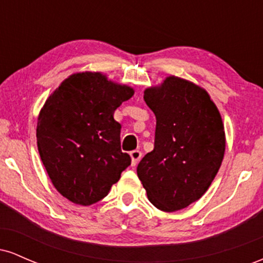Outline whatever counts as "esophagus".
I'll use <instances>...</instances> for the list:
<instances>
[{
	"mask_svg": "<svg viewBox=\"0 0 263 263\" xmlns=\"http://www.w3.org/2000/svg\"><path fill=\"white\" fill-rule=\"evenodd\" d=\"M129 156H131V164L135 167V165H137V163L140 162L142 153L140 151H132V152H129Z\"/></svg>",
	"mask_w": 263,
	"mask_h": 263,
	"instance_id": "esophagus-1",
	"label": "esophagus"
}]
</instances>
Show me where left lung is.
<instances>
[{"mask_svg":"<svg viewBox=\"0 0 263 263\" xmlns=\"http://www.w3.org/2000/svg\"><path fill=\"white\" fill-rule=\"evenodd\" d=\"M143 99L156 115V137L137 176L151 203L173 213L199 200L218 174L224 123L206 90L174 75L147 87Z\"/></svg>","mask_w":263,"mask_h":263,"instance_id":"1","label":"left lung"}]
</instances>
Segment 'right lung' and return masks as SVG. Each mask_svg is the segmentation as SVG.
<instances>
[{"instance_id":"add662e5","label":"right lung","mask_w":263,"mask_h":263,"mask_svg":"<svg viewBox=\"0 0 263 263\" xmlns=\"http://www.w3.org/2000/svg\"><path fill=\"white\" fill-rule=\"evenodd\" d=\"M134 93L100 71H83L63 80L41 108L39 156L54 188L71 203L101 200L131 164L114 112Z\"/></svg>"}]
</instances>
